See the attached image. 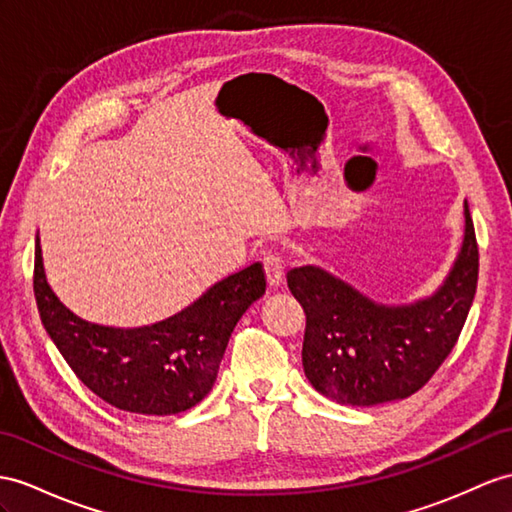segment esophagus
Wrapping results in <instances>:
<instances>
[{
	"label": "esophagus",
	"instance_id": "esophagus-1",
	"mask_svg": "<svg viewBox=\"0 0 512 512\" xmlns=\"http://www.w3.org/2000/svg\"><path fill=\"white\" fill-rule=\"evenodd\" d=\"M263 267H265V276L267 284L271 289H278V286L284 282V260L278 254H267L263 258Z\"/></svg>",
	"mask_w": 512,
	"mask_h": 512
}]
</instances>
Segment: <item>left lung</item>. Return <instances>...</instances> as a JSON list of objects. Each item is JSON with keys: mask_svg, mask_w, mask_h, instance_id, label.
Listing matches in <instances>:
<instances>
[{"mask_svg": "<svg viewBox=\"0 0 512 512\" xmlns=\"http://www.w3.org/2000/svg\"><path fill=\"white\" fill-rule=\"evenodd\" d=\"M286 282L306 313L302 363L308 382L347 406H376L417 393L450 356L478 286L476 230L465 202V239L432 297L382 306L315 265Z\"/></svg>", "mask_w": 512, "mask_h": 512, "instance_id": "obj_1", "label": "left lung"}]
</instances>
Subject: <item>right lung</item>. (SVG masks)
Listing matches in <instances>:
<instances>
[{
    "instance_id": "obj_1",
    "label": "right lung",
    "mask_w": 512,
    "mask_h": 512,
    "mask_svg": "<svg viewBox=\"0 0 512 512\" xmlns=\"http://www.w3.org/2000/svg\"><path fill=\"white\" fill-rule=\"evenodd\" d=\"M265 289V269L254 263L154 326L106 328L60 304L45 280L39 239L34 249V297L47 334L84 386L126 413L165 417L202 402L234 326Z\"/></svg>"
}]
</instances>
